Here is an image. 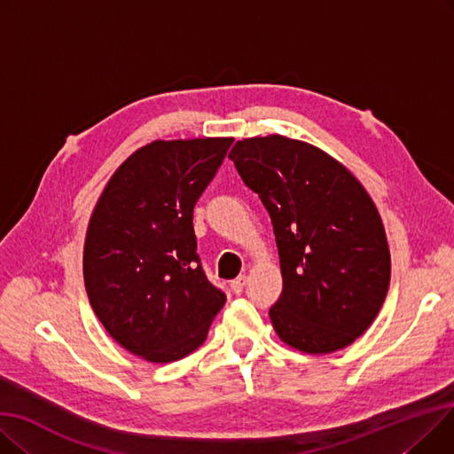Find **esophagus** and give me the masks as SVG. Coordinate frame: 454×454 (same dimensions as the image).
<instances>
[{"label": "esophagus", "instance_id": "34e87169", "mask_svg": "<svg viewBox=\"0 0 454 454\" xmlns=\"http://www.w3.org/2000/svg\"><path fill=\"white\" fill-rule=\"evenodd\" d=\"M246 283H247V278H246V276H239L237 279H232V281H231L232 293H234V294H242V293H244V286H246Z\"/></svg>", "mask_w": 454, "mask_h": 454}]
</instances>
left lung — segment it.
<instances>
[{"label": "left lung", "instance_id": "8db88e82", "mask_svg": "<svg viewBox=\"0 0 454 454\" xmlns=\"http://www.w3.org/2000/svg\"><path fill=\"white\" fill-rule=\"evenodd\" d=\"M229 158L274 225L283 293L270 320L307 354L348 347L386 300L391 257L372 199L309 143L283 136L234 143Z\"/></svg>", "mask_w": 454, "mask_h": 454}]
</instances>
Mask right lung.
<instances>
[{
	"instance_id": "obj_1",
	"label": "right lung",
	"mask_w": 454,
	"mask_h": 454,
	"mask_svg": "<svg viewBox=\"0 0 454 454\" xmlns=\"http://www.w3.org/2000/svg\"><path fill=\"white\" fill-rule=\"evenodd\" d=\"M232 137L153 141L114 173L90 215L83 279L121 347L169 364L201 347L225 293L197 253L193 207Z\"/></svg>"
}]
</instances>
